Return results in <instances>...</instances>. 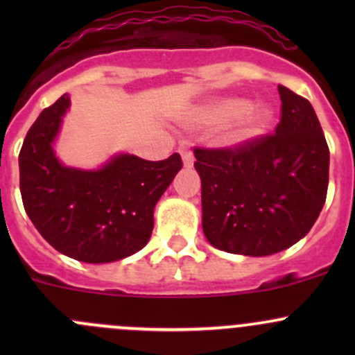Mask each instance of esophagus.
Masks as SVG:
<instances>
[{
	"label": "esophagus",
	"instance_id": "obj_1",
	"mask_svg": "<svg viewBox=\"0 0 355 355\" xmlns=\"http://www.w3.org/2000/svg\"><path fill=\"white\" fill-rule=\"evenodd\" d=\"M180 156L185 166H192L194 164V155H192V151L189 148H180Z\"/></svg>",
	"mask_w": 355,
	"mask_h": 355
}]
</instances>
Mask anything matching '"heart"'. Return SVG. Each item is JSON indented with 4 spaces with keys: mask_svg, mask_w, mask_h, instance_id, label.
Here are the masks:
<instances>
[{
    "mask_svg": "<svg viewBox=\"0 0 355 355\" xmlns=\"http://www.w3.org/2000/svg\"><path fill=\"white\" fill-rule=\"evenodd\" d=\"M271 110L263 103H249L242 98H223L209 103L199 111L198 120L204 125H225L232 121L227 141L242 146L259 137L270 125Z\"/></svg>",
    "mask_w": 355,
    "mask_h": 355,
    "instance_id": "b5f03b06",
    "label": "heart"
}]
</instances>
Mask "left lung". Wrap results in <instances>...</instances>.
I'll return each instance as SVG.
<instances>
[{
	"label": "left lung",
	"mask_w": 355,
	"mask_h": 355,
	"mask_svg": "<svg viewBox=\"0 0 355 355\" xmlns=\"http://www.w3.org/2000/svg\"><path fill=\"white\" fill-rule=\"evenodd\" d=\"M275 134L232 149L196 148L202 230L211 245L271 256L306 237L327 200L330 151L311 103L278 85Z\"/></svg>",
	"instance_id": "1"
}]
</instances>
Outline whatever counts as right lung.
Masks as SVG:
<instances>
[{"label":"right lung","mask_w":355,"mask_h":355,"mask_svg":"<svg viewBox=\"0 0 355 355\" xmlns=\"http://www.w3.org/2000/svg\"><path fill=\"white\" fill-rule=\"evenodd\" d=\"M70 96L46 108L25 135L20 192L28 218L58 252L84 263H113L149 242L155 206L182 168L178 153L163 161L116 155L98 170L62 164L56 141Z\"/></svg>","instance_id":"obj_1"}]
</instances>
